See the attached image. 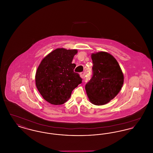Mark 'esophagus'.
Listing matches in <instances>:
<instances>
[{"label": "esophagus", "instance_id": "obj_1", "mask_svg": "<svg viewBox=\"0 0 153 153\" xmlns=\"http://www.w3.org/2000/svg\"><path fill=\"white\" fill-rule=\"evenodd\" d=\"M80 76L81 78H84V76H85V72H83L80 73Z\"/></svg>", "mask_w": 153, "mask_h": 153}]
</instances>
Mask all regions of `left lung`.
Here are the masks:
<instances>
[{"instance_id":"obj_1","label":"left lung","mask_w":153,"mask_h":153,"mask_svg":"<svg viewBox=\"0 0 153 153\" xmlns=\"http://www.w3.org/2000/svg\"><path fill=\"white\" fill-rule=\"evenodd\" d=\"M93 76L85 85L90 102L96 105L107 104L123 86V73L117 59L107 52L92 53Z\"/></svg>"}]
</instances>
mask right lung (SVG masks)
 Returning a JSON list of instances; mask_svg holds the SVG:
<instances>
[{
	"instance_id": "1",
	"label": "right lung",
	"mask_w": 153,
	"mask_h": 153,
	"mask_svg": "<svg viewBox=\"0 0 153 153\" xmlns=\"http://www.w3.org/2000/svg\"><path fill=\"white\" fill-rule=\"evenodd\" d=\"M76 49L58 48L41 61L36 70V87L44 99L54 105L63 104L70 98L72 92L82 82L73 58Z\"/></svg>"
}]
</instances>
